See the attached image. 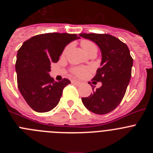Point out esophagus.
I'll return each mask as SVG.
<instances>
[{"mask_svg": "<svg viewBox=\"0 0 153 153\" xmlns=\"http://www.w3.org/2000/svg\"><path fill=\"white\" fill-rule=\"evenodd\" d=\"M72 83H74V84H76V85H79L81 83L79 81H77V80H73Z\"/></svg>", "mask_w": 153, "mask_h": 153, "instance_id": "34e87169", "label": "esophagus"}]
</instances>
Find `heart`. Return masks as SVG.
Here are the masks:
<instances>
[{"instance_id": "heart-1", "label": "heart", "mask_w": 153, "mask_h": 153, "mask_svg": "<svg viewBox=\"0 0 153 153\" xmlns=\"http://www.w3.org/2000/svg\"><path fill=\"white\" fill-rule=\"evenodd\" d=\"M81 47L83 48V50L84 51V52L86 53V54L88 53L92 52V51H97V47L93 42L90 41V40H84L81 42ZM70 48V46H67L66 48L64 49L63 52V56H65L68 53L69 50ZM73 72L75 75H76L77 76H83L86 74V69L82 68V67H76L73 70Z\"/></svg>"}]
</instances>
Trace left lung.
<instances>
[{"mask_svg":"<svg viewBox=\"0 0 153 153\" xmlns=\"http://www.w3.org/2000/svg\"><path fill=\"white\" fill-rule=\"evenodd\" d=\"M79 36L92 40L100 49L102 60L93 80L102 86L82 102L87 109L96 114H106L121 102L132 74L133 60L127 45L109 34L79 33Z\"/></svg>","mask_w":153,"mask_h":153,"instance_id":"left-lung-1","label":"left lung"}]
</instances>
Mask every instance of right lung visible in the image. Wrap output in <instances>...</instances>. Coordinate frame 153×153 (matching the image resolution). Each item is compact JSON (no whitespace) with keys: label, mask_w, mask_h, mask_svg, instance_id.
<instances>
[{"label":"right lung","mask_w":153,"mask_h":153,"mask_svg":"<svg viewBox=\"0 0 153 153\" xmlns=\"http://www.w3.org/2000/svg\"><path fill=\"white\" fill-rule=\"evenodd\" d=\"M79 37L76 34L49 33L39 34L24 42L17 51L15 64L17 84L27 103L38 113L56 107L68 79L56 82L51 77V64L56 63L70 42Z\"/></svg>","instance_id":"1"}]
</instances>
